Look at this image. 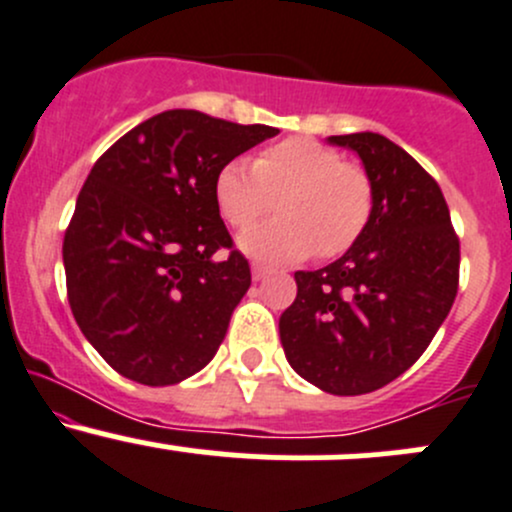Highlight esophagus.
<instances>
[{
	"label": "esophagus",
	"instance_id": "esophagus-1",
	"mask_svg": "<svg viewBox=\"0 0 512 512\" xmlns=\"http://www.w3.org/2000/svg\"><path fill=\"white\" fill-rule=\"evenodd\" d=\"M267 274H270V267H265V265H252V279H255V282H260V279H265Z\"/></svg>",
	"mask_w": 512,
	"mask_h": 512
}]
</instances>
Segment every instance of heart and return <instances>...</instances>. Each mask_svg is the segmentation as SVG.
Masks as SVG:
<instances>
[{
    "label": "heart",
    "mask_w": 512,
    "mask_h": 512,
    "mask_svg": "<svg viewBox=\"0 0 512 512\" xmlns=\"http://www.w3.org/2000/svg\"><path fill=\"white\" fill-rule=\"evenodd\" d=\"M279 203V215L240 233L238 247L260 262H297L346 252L368 228L373 184L365 169L311 137H289L250 159H228L213 181L220 215L233 228L255 223Z\"/></svg>",
    "instance_id": "heart-1"
}]
</instances>
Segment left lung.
Here are the masks:
<instances>
[{
    "instance_id": "obj_1",
    "label": "left lung",
    "mask_w": 512,
    "mask_h": 512,
    "mask_svg": "<svg viewBox=\"0 0 512 512\" xmlns=\"http://www.w3.org/2000/svg\"><path fill=\"white\" fill-rule=\"evenodd\" d=\"M373 184V215L331 265L297 272L279 316L289 365L331 395H365L400 378L432 343L459 289V238L441 188L375 132L328 137Z\"/></svg>"
}]
</instances>
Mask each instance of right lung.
<instances>
[{
	"mask_svg": "<svg viewBox=\"0 0 512 512\" xmlns=\"http://www.w3.org/2000/svg\"><path fill=\"white\" fill-rule=\"evenodd\" d=\"M274 134L166 110L95 161L63 238V267L80 331L120 375L176 385L213 360L252 282L213 181L225 161Z\"/></svg>",
	"mask_w": 512,
	"mask_h": 512,
	"instance_id": "obj_1",
	"label": "right lung"
}]
</instances>
